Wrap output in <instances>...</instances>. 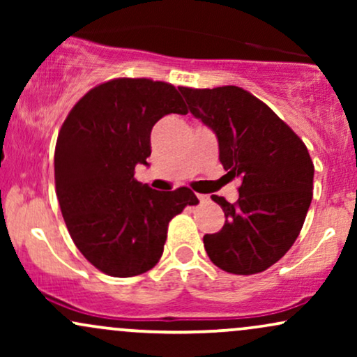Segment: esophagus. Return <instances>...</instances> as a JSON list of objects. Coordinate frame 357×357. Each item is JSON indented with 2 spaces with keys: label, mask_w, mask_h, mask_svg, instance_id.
I'll use <instances>...</instances> for the list:
<instances>
[{
  "label": "esophagus",
  "mask_w": 357,
  "mask_h": 357,
  "mask_svg": "<svg viewBox=\"0 0 357 357\" xmlns=\"http://www.w3.org/2000/svg\"><path fill=\"white\" fill-rule=\"evenodd\" d=\"M198 199H199V202H202V203H206L210 198H208L206 195H198Z\"/></svg>",
  "instance_id": "esophagus-1"
}]
</instances>
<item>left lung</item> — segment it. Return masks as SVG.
Here are the masks:
<instances>
[{
  "label": "left lung",
  "mask_w": 357,
  "mask_h": 357,
  "mask_svg": "<svg viewBox=\"0 0 357 357\" xmlns=\"http://www.w3.org/2000/svg\"><path fill=\"white\" fill-rule=\"evenodd\" d=\"M190 112L218 137L220 161L240 178V198L213 195L223 228L203 236L216 267L252 275L272 267L297 240L312 202L314 165L302 139L247 90L178 87Z\"/></svg>",
  "instance_id": "1"
}]
</instances>
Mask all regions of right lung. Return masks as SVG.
I'll return each instance as SVG.
<instances>
[{
    "instance_id": "1",
    "label": "right lung",
    "mask_w": 357,
    "mask_h": 357,
    "mask_svg": "<svg viewBox=\"0 0 357 357\" xmlns=\"http://www.w3.org/2000/svg\"><path fill=\"white\" fill-rule=\"evenodd\" d=\"M167 114H188L174 85L114 79L73 105L55 146V190L73 243L110 277L141 275L165 250L167 225L188 204L190 188L155 191L134 178L147 166L151 130Z\"/></svg>"
}]
</instances>
